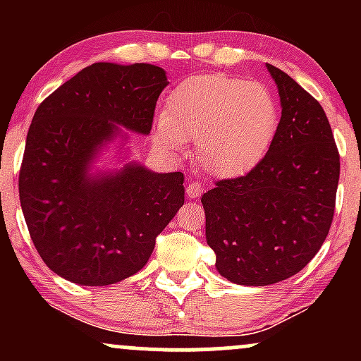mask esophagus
<instances>
[{"label": "esophagus", "instance_id": "1", "mask_svg": "<svg viewBox=\"0 0 361 361\" xmlns=\"http://www.w3.org/2000/svg\"><path fill=\"white\" fill-rule=\"evenodd\" d=\"M204 193V186H202L200 183H188V186H186V197L190 198V200H197L200 195Z\"/></svg>", "mask_w": 361, "mask_h": 361}]
</instances>
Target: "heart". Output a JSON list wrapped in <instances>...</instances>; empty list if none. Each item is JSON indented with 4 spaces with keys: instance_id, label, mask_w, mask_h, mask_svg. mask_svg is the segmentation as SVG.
<instances>
[{
    "instance_id": "heart-1",
    "label": "heart",
    "mask_w": 361,
    "mask_h": 361,
    "mask_svg": "<svg viewBox=\"0 0 361 361\" xmlns=\"http://www.w3.org/2000/svg\"><path fill=\"white\" fill-rule=\"evenodd\" d=\"M280 109L268 86L227 74L188 78L171 91L154 139L178 154L193 139L198 168L214 178H238L263 159L276 135Z\"/></svg>"
}]
</instances>
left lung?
<instances>
[{
	"instance_id": "1",
	"label": "left lung",
	"mask_w": 361,
	"mask_h": 361,
	"mask_svg": "<svg viewBox=\"0 0 361 361\" xmlns=\"http://www.w3.org/2000/svg\"><path fill=\"white\" fill-rule=\"evenodd\" d=\"M267 69L281 105L273 144L246 176L217 181L202 195L215 268L247 287L287 280L317 255L339 180L338 147L322 106L287 73Z\"/></svg>"
}]
</instances>
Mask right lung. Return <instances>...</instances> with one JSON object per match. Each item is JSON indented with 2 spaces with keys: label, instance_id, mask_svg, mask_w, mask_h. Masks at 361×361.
Instances as JSON below:
<instances>
[{
  "label": "right lung",
  "instance_id": "right-lung-1",
  "mask_svg": "<svg viewBox=\"0 0 361 361\" xmlns=\"http://www.w3.org/2000/svg\"><path fill=\"white\" fill-rule=\"evenodd\" d=\"M168 86L159 66L94 62L37 109L28 128L20 204L40 258L86 287L117 283L142 270L157 234L185 204L183 173H156L137 161L97 168L130 134L147 135Z\"/></svg>",
  "mask_w": 361,
  "mask_h": 361
}]
</instances>
